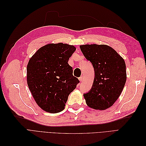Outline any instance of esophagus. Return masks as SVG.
Listing matches in <instances>:
<instances>
[{
    "instance_id": "obj_1",
    "label": "esophagus",
    "mask_w": 146,
    "mask_h": 146,
    "mask_svg": "<svg viewBox=\"0 0 146 146\" xmlns=\"http://www.w3.org/2000/svg\"><path fill=\"white\" fill-rule=\"evenodd\" d=\"M78 79H79V80H80V82H82L83 80V77H79Z\"/></svg>"
}]
</instances>
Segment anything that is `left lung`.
<instances>
[{"label":"left lung","mask_w":146,"mask_h":146,"mask_svg":"<svg viewBox=\"0 0 146 146\" xmlns=\"http://www.w3.org/2000/svg\"><path fill=\"white\" fill-rule=\"evenodd\" d=\"M80 48L91 61L95 73L91 90L83 94L87 105L99 110L111 107L120 96L126 82L124 60L107 45L85 44Z\"/></svg>","instance_id":"left-lung-1"}]
</instances>
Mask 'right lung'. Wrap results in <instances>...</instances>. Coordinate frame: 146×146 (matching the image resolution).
<instances>
[{"label":"right lung","mask_w":146,"mask_h":146,"mask_svg":"<svg viewBox=\"0 0 146 146\" xmlns=\"http://www.w3.org/2000/svg\"><path fill=\"white\" fill-rule=\"evenodd\" d=\"M76 48L59 43L39 48L29 60L27 82L37 105L44 111L59 113L64 109L70 92L79 83L68 60Z\"/></svg>","instance_id":"add662e5"}]
</instances>
